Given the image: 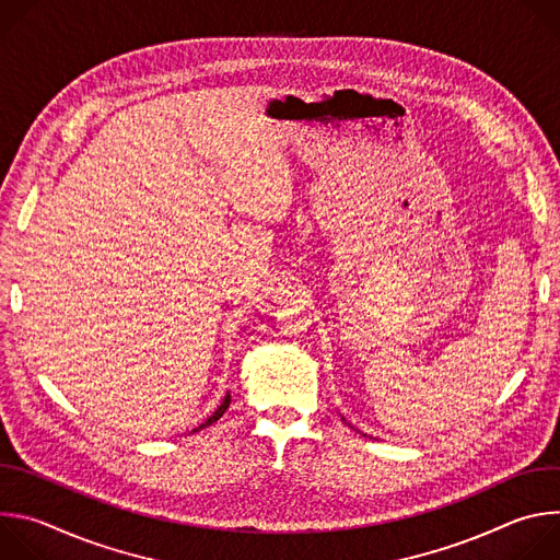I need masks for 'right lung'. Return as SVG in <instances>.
I'll use <instances>...</instances> for the list:
<instances>
[{
	"mask_svg": "<svg viewBox=\"0 0 560 560\" xmlns=\"http://www.w3.org/2000/svg\"><path fill=\"white\" fill-rule=\"evenodd\" d=\"M228 406H230V394H225V396H223V401H221V406H219V408H217V410H214V415H212V417H210V419H208V421H206V423H201V425H199V428H195V432H199V430H203V428H208V425H210V423H214V421H219V419H221V417H223V412H225V410H228Z\"/></svg>",
	"mask_w": 560,
	"mask_h": 560,
	"instance_id": "add662e5",
	"label": "right lung"
}]
</instances>
